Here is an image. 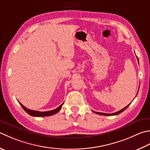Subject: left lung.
Masks as SVG:
<instances>
[{"label": "left lung", "mask_w": 150, "mask_h": 150, "mask_svg": "<svg viewBox=\"0 0 150 150\" xmlns=\"http://www.w3.org/2000/svg\"><path fill=\"white\" fill-rule=\"evenodd\" d=\"M137 60H138V62H139V58H138V57H137ZM130 104H131V103H130ZM130 104H129V105H128L127 106H126L125 108H123V109H122V110H120L118 111V112H116L112 113V114H107V113H103V112H95V111H93V112H95V113H96V114H100V115H103V116H114V115H117V114H120L121 112H122L123 111H124V110L126 109V108H127L129 106Z\"/></svg>", "instance_id": "8db88e82"}]
</instances>
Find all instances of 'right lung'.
<instances>
[{"label":"right lung","mask_w":150,"mask_h":150,"mask_svg":"<svg viewBox=\"0 0 150 150\" xmlns=\"http://www.w3.org/2000/svg\"><path fill=\"white\" fill-rule=\"evenodd\" d=\"M19 104L21 105V107H23V109L25 110V112H27L29 115L32 116H35V117H44V116H49L53 115V114L57 113L58 112H59L64 104V103H63L61 104V105H60V106L58 108H57L56 109H54L52 110L46 111V112H40V111L28 109V108H26L25 106H23V105L20 102H19Z\"/></svg>","instance_id":"obj_1"}]
</instances>
